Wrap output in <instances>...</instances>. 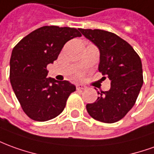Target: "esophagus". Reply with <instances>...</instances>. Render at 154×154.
<instances>
[{
  "instance_id": "esophagus-1",
  "label": "esophagus",
  "mask_w": 154,
  "mask_h": 154,
  "mask_svg": "<svg viewBox=\"0 0 154 154\" xmlns=\"http://www.w3.org/2000/svg\"><path fill=\"white\" fill-rule=\"evenodd\" d=\"M87 87L84 86V85H82V84H77V91H80V90H84L86 89Z\"/></svg>"
}]
</instances>
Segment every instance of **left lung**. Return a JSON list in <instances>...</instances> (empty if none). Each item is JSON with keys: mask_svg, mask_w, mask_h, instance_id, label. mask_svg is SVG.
Masks as SVG:
<instances>
[{"mask_svg": "<svg viewBox=\"0 0 154 154\" xmlns=\"http://www.w3.org/2000/svg\"><path fill=\"white\" fill-rule=\"evenodd\" d=\"M79 31L98 47V70L111 80L110 89L97 92L100 96L95 103L87 104L88 112L100 122H118L132 109L143 83L140 57L129 43L112 32L99 29Z\"/></svg>", "mask_w": 154, "mask_h": 154, "instance_id": "left-lung-1", "label": "left lung"}]
</instances>
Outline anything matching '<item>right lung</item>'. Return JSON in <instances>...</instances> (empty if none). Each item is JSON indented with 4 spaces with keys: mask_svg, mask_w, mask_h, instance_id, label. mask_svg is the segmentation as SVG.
I'll use <instances>...</instances> for the list:
<instances>
[{
    "mask_svg": "<svg viewBox=\"0 0 154 154\" xmlns=\"http://www.w3.org/2000/svg\"><path fill=\"white\" fill-rule=\"evenodd\" d=\"M78 30L45 26L31 32L14 47L10 81L17 100L29 118L45 122L57 117L76 87L68 81L47 78V66L56 61L64 45L81 36Z\"/></svg>",
    "mask_w": 154,
    "mask_h": 154,
    "instance_id": "add662e5",
    "label": "right lung"
}]
</instances>
